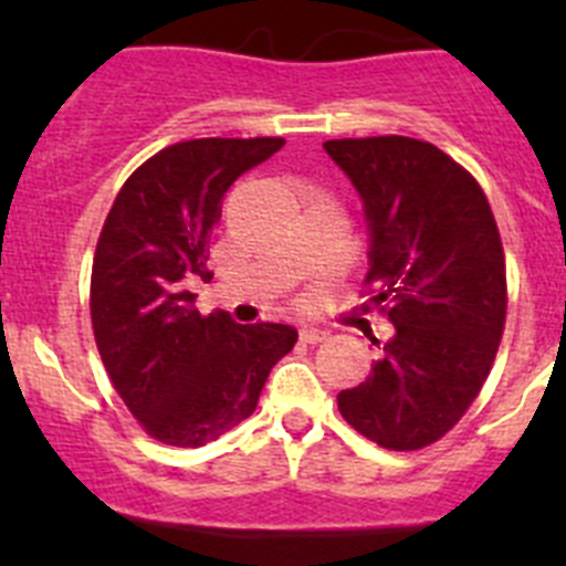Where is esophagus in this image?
I'll return each mask as SVG.
<instances>
[{
    "label": "esophagus",
    "instance_id": "esophagus-1",
    "mask_svg": "<svg viewBox=\"0 0 566 566\" xmlns=\"http://www.w3.org/2000/svg\"><path fill=\"white\" fill-rule=\"evenodd\" d=\"M326 337H328V332H323V328H312V326L300 328V339H303V343H308V345L323 343Z\"/></svg>",
    "mask_w": 566,
    "mask_h": 566
}]
</instances>
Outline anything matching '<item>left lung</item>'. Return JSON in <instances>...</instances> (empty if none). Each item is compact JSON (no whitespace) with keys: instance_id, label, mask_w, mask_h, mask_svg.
Masks as SVG:
<instances>
[{"instance_id":"8db88e82","label":"left lung","mask_w":566,"mask_h":566,"mask_svg":"<svg viewBox=\"0 0 566 566\" xmlns=\"http://www.w3.org/2000/svg\"><path fill=\"white\" fill-rule=\"evenodd\" d=\"M357 187L371 232L365 294L394 323L382 357L337 394L343 419L388 451L439 442L488 379L504 317L507 272L496 218L451 155L405 135L323 144Z\"/></svg>"}]
</instances>
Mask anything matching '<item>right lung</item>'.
I'll list each match as a JSON object with an SVG mask.
<instances>
[{
	"label": "right lung",
	"instance_id": "1",
	"mask_svg": "<svg viewBox=\"0 0 566 566\" xmlns=\"http://www.w3.org/2000/svg\"><path fill=\"white\" fill-rule=\"evenodd\" d=\"M283 138H192L155 153L115 195L98 234L90 319L113 388L153 439L201 448L252 417L269 371L297 343L283 323L203 317L209 234L227 189Z\"/></svg>",
	"mask_w": 566,
	"mask_h": 566
}]
</instances>
